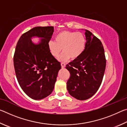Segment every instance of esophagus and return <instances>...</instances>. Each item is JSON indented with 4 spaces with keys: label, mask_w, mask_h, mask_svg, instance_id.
<instances>
[{
    "label": "esophagus",
    "mask_w": 127,
    "mask_h": 127,
    "mask_svg": "<svg viewBox=\"0 0 127 127\" xmlns=\"http://www.w3.org/2000/svg\"><path fill=\"white\" fill-rule=\"evenodd\" d=\"M61 66H62V68H64L65 66V64L63 63H61Z\"/></svg>",
    "instance_id": "34e87169"
}]
</instances>
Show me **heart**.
Masks as SVG:
<instances>
[{
	"instance_id": "obj_1",
	"label": "heart",
	"mask_w": 127,
	"mask_h": 127,
	"mask_svg": "<svg viewBox=\"0 0 127 127\" xmlns=\"http://www.w3.org/2000/svg\"><path fill=\"white\" fill-rule=\"evenodd\" d=\"M86 40L84 35L81 32L64 31L58 33L55 41H50L48 46L53 57H58L63 48V53L59 56V60L65 62L70 59L76 60L84 51Z\"/></svg>"
}]
</instances>
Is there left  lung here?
Returning <instances> with one entry per match:
<instances>
[{
    "instance_id": "obj_1",
    "label": "left lung",
    "mask_w": 127,
    "mask_h": 127,
    "mask_svg": "<svg viewBox=\"0 0 127 127\" xmlns=\"http://www.w3.org/2000/svg\"><path fill=\"white\" fill-rule=\"evenodd\" d=\"M86 45L78 59L66 65L70 73L66 83L69 94L79 100L92 97L101 84L106 67L102 42L89 30H85Z\"/></svg>"
}]
</instances>
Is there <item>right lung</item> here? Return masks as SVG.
<instances>
[{
  "label": "right lung",
  "mask_w": 127,
  "mask_h": 127,
  "mask_svg": "<svg viewBox=\"0 0 127 127\" xmlns=\"http://www.w3.org/2000/svg\"><path fill=\"white\" fill-rule=\"evenodd\" d=\"M53 32V26L34 27L22 34L16 47L13 62L17 81L25 93L34 100L51 94L61 68L49 49ZM33 36L43 38L39 44L31 41Z\"/></svg>",
  "instance_id": "obj_1"
}]
</instances>
